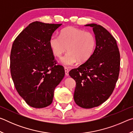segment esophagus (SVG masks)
<instances>
[{
	"label": "esophagus",
	"instance_id": "34e87169",
	"mask_svg": "<svg viewBox=\"0 0 133 133\" xmlns=\"http://www.w3.org/2000/svg\"><path fill=\"white\" fill-rule=\"evenodd\" d=\"M64 71H65V75L66 76H69V69L67 68V67H64Z\"/></svg>",
	"mask_w": 133,
	"mask_h": 133
}]
</instances>
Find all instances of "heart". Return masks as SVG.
<instances>
[{
  "instance_id": "obj_1",
  "label": "heart",
  "mask_w": 133,
  "mask_h": 133,
  "mask_svg": "<svg viewBox=\"0 0 133 133\" xmlns=\"http://www.w3.org/2000/svg\"><path fill=\"white\" fill-rule=\"evenodd\" d=\"M96 46V39L90 31L75 27H67L61 30L60 36L52 35L49 40V46L53 55L61 57L67 50L60 63L65 66H73L78 61H87L93 53Z\"/></svg>"
}]
</instances>
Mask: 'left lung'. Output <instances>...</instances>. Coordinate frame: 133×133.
I'll return each instance as SVG.
<instances>
[{
    "label": "left lung",
    "mask_w": 133,
    "mask_h": 133,
    "mask_svg": "<svg viewBox=\"0 0 133 133\" xmlns=\"http://www.w3.org/2000/svg\"><path fill=\"white\" fill-rule=\"evenodd\" d=\"M85 26L93 28L95 49L86 62L69 74L76 83V104L91 109L105 102L113 91L120 71V55L116 39L106 29L94 23Z\"/></svg>",
    "instance_id": "1"
}]
</instances>
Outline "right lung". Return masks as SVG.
I'll return each instance as SVG.
<instances>
[{"instance_id": "right-lung-1", "label": "right lung", "mask_w": 133, "mask_h": 133, "mask_svg": "<svg viewBox=\"0 0 133 133\" xmlns=\"http://www.w3.org/2000/svg\"><path fill=\"white\" fill-rule=\"evenodd\" d=\"M62 24L35 22L18 35L10 53V73L17 91L34 108L53 102L54 90L63 78L64 67L56 64L49 46L53 33Z\"/></svg>"}]
</instances>
